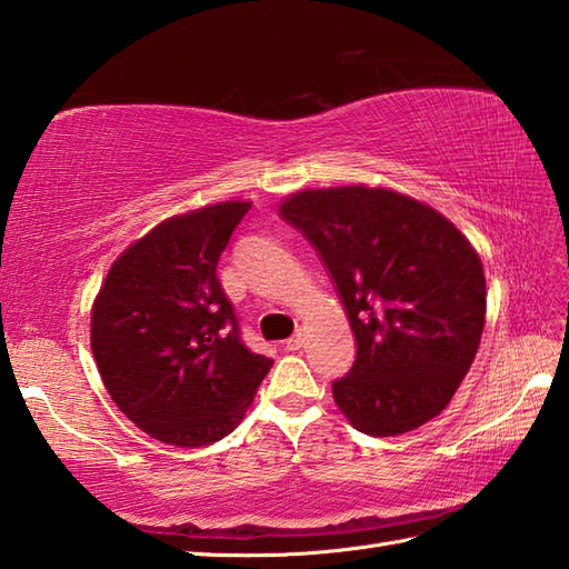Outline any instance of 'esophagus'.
Segmentation results:
<instances>
[{
	"label": "esophagus",
	"mask_w": 569,
	"mask_h": 569,
	"mask_svg": "<svg viewBox=\"0 0 569 569\" xmlns=\"http://www.w3.org/2000/svg\"><path fill=\"white\" fill-rule=\"evenodd\" d=\"M303 345H306V335L303 332H296L293 337H288V340H286L288 352H298V349L303 347Z\"/></svg>",
	"instance_id": "1"
}]
</instances>
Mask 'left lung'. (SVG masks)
Wrapping results in <instances>:
<instances>
[{"mask_svg":"<svg viewBox=\"0 0 569 569\" xmlns=\"http://www.w3.org/2000/svg\"><path fill=\"white\" fill-rule=\"evenodd\" d=\"M281 217L316 247L357 340L335 403L359 432L391 438L440 416L475 361L487 281L465 234L383 188L293 192Z\"/></svg>","mask_w":569,"mask_h":569,"instance_id":"obj_1","label":"left lung"}]
</instances>
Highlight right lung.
<instances>
[{"mask_svg": "<svg viewBox=\"0 0 569 569\" xmlns=\"http://www.w3.org/2000/svg\"><path fill=\"white\" fill-rule=\"evenodd\" d=\"M251 202H217L153 227L119 257L92 306L107 393L151 438L200 447L232 432L273 361L241 342L217 261Z\"/></svg>", "mask_w": 569, "mask_h": 569, "instance_id": "right-lung-1", "label": "right lung"}]
</instances>
